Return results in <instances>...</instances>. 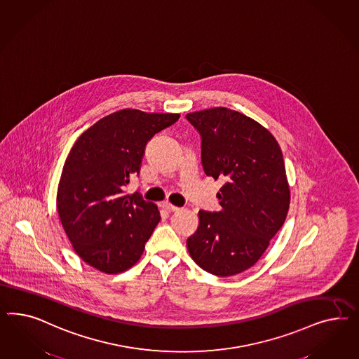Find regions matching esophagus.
Instances as JSON below:
<instances>
[{
    "instance_id": "1",
    "label": "esophagus",
    "mask_w": 359,
    "mask_h": 359,
    "mask_svg": "<svg viewBox=\"0 0 359 359\" xmlns=\"http://www.w3.org/2000/svg\"><path fill=\"white\" fill-rule=\"evenodd\" d=\"M162 208H163L164 210H167V212H176V210H179V208L170 204L168 201H164L163 204H162Z\"/></svg>"
}]
</instances>
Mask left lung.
Masks as SVG:
<instances>
[{
    "label": "left lung",
    "mask_w": 359,
    "mask_h": 359,
    "mask_svg": "<svg viewBox=\"0 0 359 359\" xmlns=\"http://www.w3.org/2000/svg\"><path fill=\"white\" fill-rule=\"evenodd\" d=\"M185 118L200 133L204 172L224 183L219 210L198 212L187 248L203 270L231 276L259 261L287 217L282 150L261 123L231 109H205Z\"/></svg>",
    "instance_id": "obj_1"
}]
</instances>
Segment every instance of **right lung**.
I'll use <instances>...</instances> for the list:
<instances>
[{"instance_id":"add662e5","label":"right lung","mask_w":359,"mask_h":359,"mask_svg":"<svg viewBox=\"0 0 359 359\" xmlns=\"http://www.w3.org/2000/svg\"><path fill=\"white\" fill-rule=\"evenodd\" d=\"M179 117L122 109L84 131L68 154L57 213L74 250L98 271L118 273L134 266L161 221L155 204L125 189L141 171L147 142Z\"/></svg>"}]
</instances>
